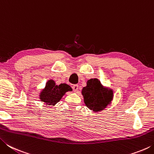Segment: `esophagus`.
<instances>
[{"label": "esophagus", "mask_w": 154, "mask_h": 154, "mask_svg": "<svg viewBox=\"0 0 154 154\" xmlns=\"http://www.w3.org/2000/svg\"><path fill=\"white\" fill-rule=\"evenodd\" d=\"M78 88H79V85H78L77 84H75V85H73V86H72V90H73L74 92H77Z\"/></svg>", "instance_id": "34e87169"}]
</instances>
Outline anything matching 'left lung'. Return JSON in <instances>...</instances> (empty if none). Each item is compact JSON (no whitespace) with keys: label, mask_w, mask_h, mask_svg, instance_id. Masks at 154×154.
Instances as JSON below:
<instances>
[{"label":"left lung","mask_w":154,"mask_h":154,"mask_svg":"<svg viewBox=\"0 0 154 154\" xmlns=\"http://www.w3.org/2000/svg\"><path fill=\"white\" fill-rule=\"evenodd\" d=\"M83 100L88 109L94 112L103 111L113 100L112 90L104 88L98 79H91L82 91Z\"/></svg>","instance_id":"8db88e82"}]
</instances>
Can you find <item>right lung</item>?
<instances>
[{"label":"right lung","instance_id":"right-lung-1","mask_svg":"<svg viewBox=\"0 0 154 154\" xmlns=\"http://www.w3.org/2000/svg\"><path fill=\"white\" fill-rule=\"evenodd\" d=\"M69 91H72L70 85L66 83H61L60 85H57L54 80L50 79L47 82L45 88L41 92L39 98L45 105L54 106L58 103L65 93Z\"/></svg>","mask_w":154,"mask_h":154}]
</instances>
